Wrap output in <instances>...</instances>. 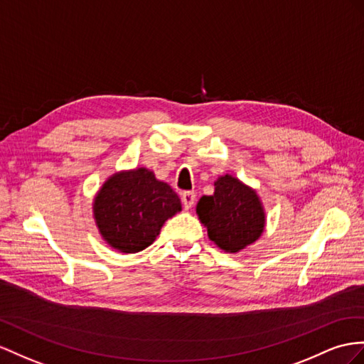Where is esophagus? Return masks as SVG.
I'll return each instance as SVG.
<instances>
[{"label": "esophagus", "instance_id": "obj_1", "mask_svg": "<svg viewBox=\"0 0 364 364\" xmlns=\"http://www.w3.org/2000/svg\"><path fill=\"white\" fill-rule=\"evenodd\" d=\"M181 201H183V206L186 209H191L193 206V203H195V193L189 192V191L183 192L181 193Z\"/></svg>", "mask_w": 364, "mask_h": 364}]
</instances>
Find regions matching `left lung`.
<instances>
[{
  "label": "left lung",
  "instance_id": "8db88e82",
  "mask_svg": "<svg viewBox=\"0 0 364 364\" xmlns=\"http://www.w3.org/2000/svg\"><path fill=\"white\" fill-rule=\"evenodd\" d=\"M213 186L215 191L203 195L195 210L213 243L228 254H238L263 235V201L254 188L234 175H220Z\"/></svg>",
  "mask_w": 364,
  "mask_h": 364
}]
</instances>
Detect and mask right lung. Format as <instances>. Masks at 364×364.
Here are the masks:
<instances>
[{"mask_svg": "<svg viewBox=\"0 0 364 364\" xmlns=\"http://www.w3.org/2000/svg\"><path fill=\"white\" fill-rule=\"evenodd\" d=\"M101 238L123 254L151 246L164 223L181 212V201L169 184L147 167L112 173L92 201Z\"/></svg>", "mask_w": 364, "mask_h": 364, "instance_id": "right-lung-1", "label": "right lung"}]
</instances>
